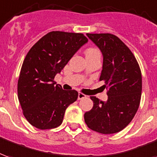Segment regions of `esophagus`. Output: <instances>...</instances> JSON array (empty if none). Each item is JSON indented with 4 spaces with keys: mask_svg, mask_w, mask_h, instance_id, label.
<instances>
[{
    "mask_svg": "<svg viewBox=\"0 0 157 157\" xmlns=\"http://www.w3.org/2000/svg\"><path fill=\"white\" fill-rule=\"evenodd\" d=\"M86 95H84V94H82V93L78 94V100L84 99V98H86Z\"/></svg>",
    "mask_w": 157,
    "mask_h": 157,
    "instance_id": "1",
    "label": "esophagus"
}]
</instances>
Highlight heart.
I'll list each match as a JSON object with an SVG mask.
<instances>
[{"instance_id":"b5f03b06","label":"heart","mask_w":157,"mask_h":157,"mask_svg":"<svg viewBox=\"0 0 157 157\" xmlns=\"http://www.w3.org/2000/svg\"><path fill=\"white\" fill-rule=\"evenodd\" d=\"M96 54H100L99 51L96 48H88L86 52V55H96Z\"/></svg>"}]
</instances>
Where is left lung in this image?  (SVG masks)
<instances>
[{
  "instance_id": "left-lung-1",
  "label": "left lung",
  "mask_w": 157,
  "mask_h": 157,
  "mask_svg": "<svg viewBox=\"0 0 157 157\" xmlns=\"http://www.w3.org/2000/svg\"><path fill=\"white\" fill-rule=\"evenodd\" d=\"M86 36L103 56L100 81L107 88L108 99L100 101L90 96L93 107L84 115L90 129L102 134L121 132L132 121L140 105L142 80L136 59L131 50L116 36L109 33Z\"/></svg>"
}]
</instances>
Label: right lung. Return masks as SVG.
<instances>
[{
  "label": "right lung",
  "instance_id": "obj_1",
  "mask_svg": "<svg viewBox=\"0 0 157 157\" xmlns=\"http://www.w3.org/2000/svg\"><path fill=\"white\" fill-rule=\"evenodd\" d=\"M87 41L82 33L51 31L28 52L20 72L17 93L23 114L31 126L46 130L62 123L65 111L77 100L78 92L62 90L54 78Z\"/></svg>",
  "mask_w": 157,
  "mask_h": 157
}]
</instances>
